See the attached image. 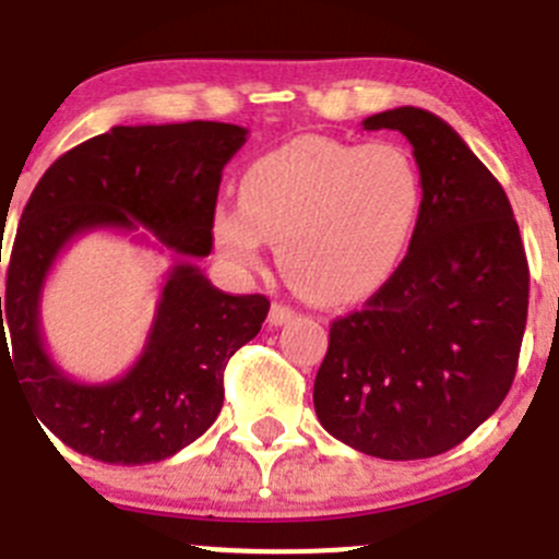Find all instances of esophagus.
Segmentation results:
<instances>
[{"instance_id":"esophagus-1","label":"esophagus","mask_w":559,"mask_h":559,"mask_svg":"<svg viewBox=\"0 0 559 559\" xmlns=\"http://www.w3.org/2000/svg\"><path fill=\"white\" fill-rule=\"evenodd\" d=\"M289 319H295V308L281 306V302H275V306L270 308V324H273V326L286 324V321H289Z\"/></svg>"}]
</instances>
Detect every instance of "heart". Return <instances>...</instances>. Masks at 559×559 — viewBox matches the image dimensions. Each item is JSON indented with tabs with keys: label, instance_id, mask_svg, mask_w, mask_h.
Returning <instances> with one entry per match:
<instances>
[{
	"label": "heart",
	"instance_id": "1",
	"mask_svg": "<svg viewBox=\"0 0 559 559\" xmlns=\"http://www.w3.org/2000/svg\"><path fill=\"white\" fill-rule=\"evenodd\" d=\"M425 183L397 143L300 138L259 156L240 202L213 213V240L238 270L275 243L284 278L316 306H348L379 292L414 243Z\"/></svg>",
	"mask_w": 559,
	"mask_h": 559
}]
</instances>
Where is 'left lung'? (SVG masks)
I'll return each instance as SVG.
<instances>
[{
  "label": "left lung",
  "mask_w": 559,
  "mask_h": 559,
  "mask_svg": "<svg viewBox=\"0 0 559 559\" xmlns=\"http://www.w3.org/2000/svg\"><path fill=\"white\" fill-rule=\"evenodd\" d=\"M362 127L414 145L425 205L397 273L332 321L313 405L357 452L425 460L465 441L514 384L527 257L503 186L443 118L405 105Z\"/></svg>",
  "instance_id": "left-lung-1"
}]
</instances>
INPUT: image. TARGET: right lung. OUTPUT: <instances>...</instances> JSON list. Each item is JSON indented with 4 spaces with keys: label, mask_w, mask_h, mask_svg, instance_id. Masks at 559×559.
<instances>
[{
    "label": "right lung",
    "mask_w": 559,
    "mask_h": 559,
    "mask_svg": "<svg viewBox=\"0 0 559 559\" xmlns=\"http://www.w3.org/2000/svg\"><path fill=\"white\" fill-rule=\"evenodd\" d=\"M246 134L222 121L112 127L59 156L32 191L10 253L4 302L0 297V362L9 359L8 323L10 362L37 419L78 454L110 465L159 462L216 421L224 368L270 311L264 295H227L191 262L211 253L222 170ZM138 226L176 257L150 341L121 380L81 385L44 352V278L78 234Z\"/></svg>",
    "instance_id": "1"
}]
</instances>
